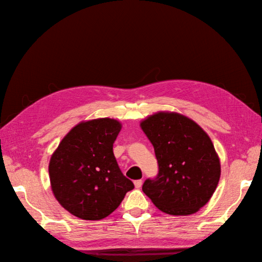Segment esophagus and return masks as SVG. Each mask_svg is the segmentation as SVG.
Listing matches in <instances>:
<instances>
[{"label": "esophagus", "mask_w": 262, "mask_h": 262, "mask_svg": "<svg viewBox=\"0 0 262 262\" xmlns=\"http://www.w3.org/2000/svg\"><path fill=\"white\" fill-rule=\"evenodd\" d=\"M134 185H135V187H136L137 189H140V188L142 187V185H143V181H142V180H136V181L134 182Z\"/></svg>", "instance_id": "1"}]
</instances>
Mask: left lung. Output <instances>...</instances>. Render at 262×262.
<instances>
[{"instance_id": "8db88e82", "label": "left lung", "mask_w": 262, "mask_h": 262, "mask_svg": "<svg viewBox=\"0 0 262 262\" xmlns=\"http://www.w3.org/2000/svg\"><path fill=\"white\" fill-rule=\"evenodd\" d=\"M152 143L159 174L143 191L163 213L186 216L209 202L221 178V162L213 142L192 119L159 111L140 124Z\"/></svg>"}]
</instances>
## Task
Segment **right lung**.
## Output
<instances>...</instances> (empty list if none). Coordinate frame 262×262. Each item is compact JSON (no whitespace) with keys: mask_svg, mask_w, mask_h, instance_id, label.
Masks as SVG:
<instances>
[{"mask_svg":"<svg viewBox=\"0 0 262 262\" xmlns=\"http://www.w3.org/2000/svg\"><path fill=\"white\" fill-rule=\"evenodd\" d=\"M120 121H81L52 154L48 172L55 198L79 219L98 221L118 207L134 183L121 173L113 151Z\"/></svg>","mask_w":262,"mask_h":262,"instance_id":"add662e5","label":"right lung"}]
</instances>
